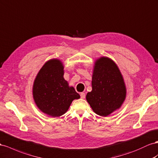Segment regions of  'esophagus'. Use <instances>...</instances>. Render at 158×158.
<instances>
[{
	"instance_id": "1",
	"label": "esophagus",
	"mask_w": 158,
	"mask_h": 158,
	"mask_svg": "<svg viewBox=\"0 0 158 158\" xmlns=\"http://www.w3.org/2000/svg\"><path fill=\"white\" fill-rule=\"evenodd\" d=\"M80 97H81V98L84 99L85 97H86V94H85V93H84V92L80 93Z\"/></svg>"
}]
</instances>
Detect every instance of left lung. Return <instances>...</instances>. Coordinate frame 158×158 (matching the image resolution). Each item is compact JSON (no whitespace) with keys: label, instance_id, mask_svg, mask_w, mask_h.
<instances>
[{"label":"left lung","instance_id":"1","mask_svg":"<svg viewBox=\"0 0 158 158\" xmlns=\"http://www.w3.org/2000/svg\"><path fill=\"white\" fill-rule=\"evenodd\" d=\"M92 87V90L86 95V100L99 116H108L120 108L125 100L126 89L122 75L109 58L101 57L95 62Z\"/></svg>","mask_w":158,"mask_h":158}]
</instances>
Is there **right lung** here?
Listing matches in <instances>:
<instances>
[{
	"label": "right lung",
	"instance_id": "obj_1",
	"mask_svg": "<svg viewBox=\"0 0 158 158\" xmlns=\"http://www.w3.org/2000/svg\"><path fill=\"white\" fill-rule=\"evenodd\" d=\"M64 66L57 59L46 62L33 85V98L38 108L52 117H59L69 110L80 95L63 77Z\"/></svg>",
	"mask_w": 158,
	"mask_h": 158
}]
</instances>
